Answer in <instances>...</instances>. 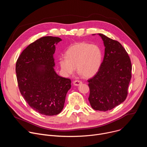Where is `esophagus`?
Instances as JSON below:
<instances>
[{
    "label": "esophagus",
    "instance_id": "1",
    "mask_svg": "<svg viewBox=\"0 0 147 147\" xmlns=\"http://www.w3.org/2000/svg\"><path fill=\"white\" fill-rule=\"evenodd\" d=\"M82 84V82L79 81V80H76L73 82V84L75 86H78L80 85H81Z\"/></svg>",
    "mask_w": 147,
    "mask_h": 147
}]
</instances>
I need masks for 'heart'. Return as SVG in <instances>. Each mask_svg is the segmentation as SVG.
<instances>
[{
	"label": "heart",
	"instance_id": "1",
	"mask_svg": "<svg viewBox=\"0 0 147 147\" xmlns=\"http://www.w3.org/2000/svg\"><path fill=\"white\" fill-rule=\"evenodd\" d=\"M102 61L100 48L94 44L78 42L71 45L66 52V57L59 59L60 67L66 76L77 73L84 78H91L99 70Z\"/></svg>",
	"mask_w": 147,
	"mask_h": 147
}]
</instances>
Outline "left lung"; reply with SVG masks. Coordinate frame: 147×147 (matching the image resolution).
<instances>
[{"instance_id": "obj_1", "label": "left lung", "mask_w": 147, "mask_h": 147, "mask_svg": "<svg viewBox=\"0 0 147 147\" xmlns=\"http://www.w3.org/2000/svg\"><path fill=\"white\" fill-rule=\"evenodd\" d=\"M98 34L103 42L105 55L99 70L88 80V100L92 109L105 112L126 99L132 67L128 53L118 41Z\"/></svg>"}]
</instances>
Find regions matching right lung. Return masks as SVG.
<instances>
[{
	"label": "right lung",
	"instance_id": "obj_1",
	"mask_svg": "<svg viewBox=\"0 0 147 147\" xmlns=\"http://www.w3.org/2000/svg\"><path fill=\"white\" fill-rule=\"evenodd\" d=\"M59 37H42L29 45L20 55L16 72L18 88L28 104L47 116L60 113L63 109L71 80L55 71L53 55Z\"/></svg>",
	"mask_w": 147,
	"mask_h": 147
}]
</instances>
